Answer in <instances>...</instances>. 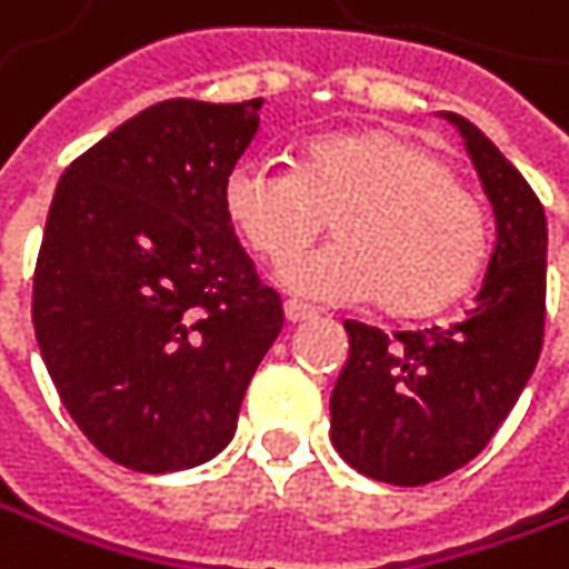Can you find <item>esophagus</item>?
I'll use <instances>...</instances> for the list:
<instances>
[{
  "instance_id": "34e87169",
  "label": "esophagus",
  "mask_w": 569,
  "mask_h": 569,
  "mask_svg": "<svg viewBox=\"0 0 569 569\" xmlns=\"http://www.w3.org/2000/svg\"><path fill=\"white\" fill-rule=\"evenodd\" d=\"M318 311L315 308H308V305H301V301H284V318L291 321V325H301V321H311Z\"/></svg>"
}]
</instances>
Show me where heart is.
I'll return each mask as SVG.
<instances>
[{
    "mask_svg": "<svg viewBox=\"0 0 569 569\" xmlns=\"http://www.w3.org/2000/svg\"><path fill=\"white\" fill-rule=\"evenodd\" d=\"M224 210L268 264L293 260L332 218L339 241L284 268L291 291L369 301L416 318L456 301L486 258L479 203L449 163L396 130L315 137L295 167L244 160L224 180Z\"/></svg>",
    "mask_w": 569,
    "mask_h": 569,
    "instance_id": "b5f03b06",
    "label": "heart"
}]
</instances>
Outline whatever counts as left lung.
I'll use <instances>...</instances> for the list:
<instances>
[{"instance_id": "obj_1", "label": "left lung", "mask_w": 569, "mask_h": 569, "mask_svg": "<svg viewBox=\"0 0 569 569\" xmlns=\"http://www.w3.org/2000/svg\"><path fill=\"white\" fill-rule=\"evenodd\" d=\"M466 140L492 207L496 244L472 308L439 328L386 335L345 321L348 359L331 392V442L359 472L422 486L466 466L527 389L547 308V214L523 173L466 117Z\"/></svg>"}]
</instances>
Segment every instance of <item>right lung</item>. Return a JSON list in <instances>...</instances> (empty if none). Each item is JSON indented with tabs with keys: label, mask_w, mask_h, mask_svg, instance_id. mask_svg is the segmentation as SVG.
<instances>
[{
	"label": "right lung",
	"mask_w": 569,
	"mask_h": 569,
	"mask_svg": "<svg viewBox=\"0 0 569 569\" xmlns=\"http://www.w3.org/2000/svg\"><path fill=\"white\" fill-rule=\"evenodd\" d=\"M258 110L153 103L52 193L32 281L39 355L83 436L127 469L214 459L284 325L224 210Z\"/></svg>",
	"instance_id": "add662e5"
}]
</instances>
